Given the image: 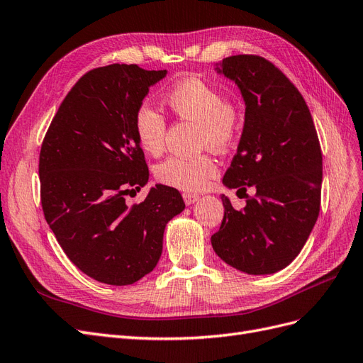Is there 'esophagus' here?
Returning a JSON list of instances; mask_svg holds the SVG:
<instances>
[{"instance_id": "esophagus-1", "label": "esophagus", "mask_w": 363, "mask_h": 363, "mask_svg": "<svg viewBox=\"0 0 363 363\" xmlns=\"http://www.w3.org/2000/svg\"><path fill=\"white\" fill-rule=\"evenodd\" d=\"M183 200H184V203L188 204V206H191V204H194V203H196L200 200V196L196 195V194H189V192H186V194H183Z\"/></svg>"}]
</instances>
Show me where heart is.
Listing matches in <instances>:
<instances>
[{"instance_id":"heart-1","label":"heart","mask_w":363,"mask_h":363,"mask_svg":"<svg viewBox=\"0 0 363 363\" xmlns=\"http://www.w3.org/2000/svg\"><path fill=\"white\" fill-rule=\"evenodd\" d=\"M164 101L171 111L200 125L199 139L201 147L227 150L239 136L242 113L235 101L224 100L223 92L196 77L175 83ZM135 133L140 147L150 155H159L164 147L167 123L150 106H140L135 116ZM157 179L180 191H203L218 174L216 162L207 155L196 157H169L162 162Z\"/></svg>"}]
</instances>
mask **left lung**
I'll list each match as a JSON object with an SVG mask.
<instances>
[{"mask_svg":"<svg viewBox=\"0 0 363 363\" xmlns=\"http://www.w3.org/2000/svg\"><path fill=\"white\" fill-rule=\"evenodd\" d=\"M215 71L235 82L245 103L238 151L223 183L255 189L242 211L221 195L224 218L212 247L227 265L267 276L298 256L320 213L323 155L304 98L263 57L230 56Z\"/></svg>","mask_w":363,"mask_h":363,"instance_id":"left-lung-1","label":"left lung"}]
</instances>
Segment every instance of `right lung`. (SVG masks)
Listing matches in <instances>:
<instances>
[{
    "instance_id": "add662e5",
    "label": "right lung",
    "mask_w": 363,
    "mask_h": 363,
    "mask_svg": "<svg viewBox=\"0 0 363 363\" xmlns=\"http://www.w3.org/2000/svg\"><path fill=\"white\" fill-rule=\"evenodd\" d=\"M167 69L113 63L86 72L65 96L39 156L43 215L65 255L113 286L140 280L162 256L163 232L184 211L177 189L156 184L140 204L125 195L148 183L135 116Z\"/></svg>"
}]
</instances>
